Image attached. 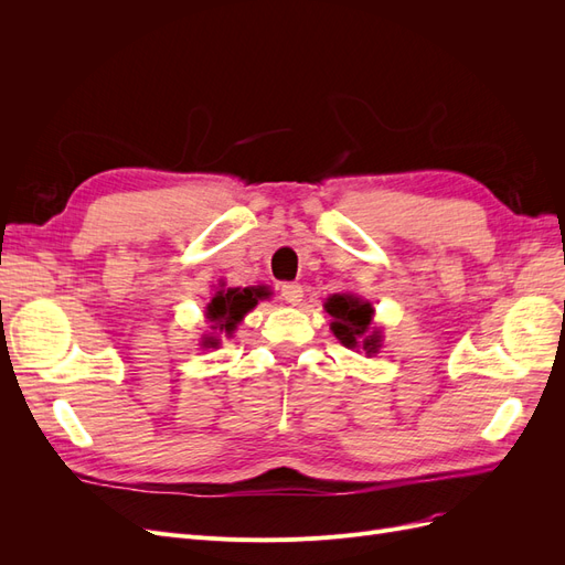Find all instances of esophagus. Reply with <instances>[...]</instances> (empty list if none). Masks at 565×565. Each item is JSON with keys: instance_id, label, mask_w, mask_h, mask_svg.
<instances>
[{"instance_id": "34e87169", "label": "esophagus", "mask_w": 565, "mask_h": 565, "mask_svg": "<svg viewBox=\"0 0 565 565\" xmlns=\"http://www.w3.org/2000/svg\"><path fill=\"white\" fill-rule=\"evenodd\" d=\"M280 297L287 301V303H299L301 297H303V287L299 282H282L280 285Z\"/></svg>"}]
</instances>
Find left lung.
<instances>
[{"label": "left lung", "instance_id": "obj_1", "mask_svg": "<svg viewBox=\"0 0 565 565\" xmlns=\"http://www.w3.org/2000/svg\"><path fill=\"white\" fill-rule=\"evenodd\" d=\"M324 311L332 316L330 328L347 349H363L367 355L382 347V330L372 328V303L351 292L332 295L324 301Z\"/></svg>", "mask_w": 565, "mask_h": 565}]
</instances>
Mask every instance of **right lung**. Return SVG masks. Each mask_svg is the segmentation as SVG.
Here are the masks:
<instances>
[{
	"label": "right lung",
	"instance_id": "obj_1",
	"mask_svg": "<svg viewBox=\"0 0 565 565\" xmlns=\"http://www.w3.org/2000/svg\"><path fill=\"white\" fill-rule=\"evenodd\" d=\"M268 295L270 292L262 285L259 287H228V289H224V285H221L218 292L207 303V311H204V316H207L212 330L233 334L237 322H241L254 309V306L259 303V299H264ZM216 347H218V339L214 334L202 337V349H216Z\"/></svg>",
	"mask_w": 565,
	"mask_h": 565
}]
</instances>
